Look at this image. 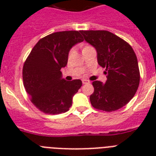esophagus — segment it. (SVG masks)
<instances>
[{
  "instance_id": "1",
  "label": "esophagus",
  "mask_w": 156,
  "mask_h": 156,
  "mask_svg": "<svg viewBox=\"0 0 156 156\" xmlns=\"http://www.w3.org/2000/svg\"><path fill=\"white\" fill-rule=\"evenodd\" d=\"M90 83V81L87 80V79H83V84H86V83Z\"/></svg>"
}]
</instances>
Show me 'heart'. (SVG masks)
<instances>
[{"mask_svg": "<svg viewBox=\"0 0 156 156\" xmlns=\"http://www.w3.org/2000/svg\"><path fill=\"white\" fill-rule=\"evenodd\" d=\"M87 47H89V46H87ZM87 47H85V48H87Z\"/></svg>", "mask_w": 156, "mask_h": 156, "instance_id": "heart-1", "label": "heart"}]
</instances>
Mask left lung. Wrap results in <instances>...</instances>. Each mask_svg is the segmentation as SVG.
Masks as SVG:
<instances>
[{
    "label": "left lung",
    "mask_w": 156,
    "mask_h": 156,
    "mask_svg": "<svg viewBox=\"0 0 156 156\" xmlns=\"http://www.w3.org/2000/svg\"><path fill=\"white\" fill-rule=\"evenodd\" d=\"M97 51L98 63L105 68L106 83L93 82L90 100L95 108L116 111L128 104L138 90L140 72L136 54L128 43L108 30H82Z\"/></svg>",
    "instance_id": "1"
}]
</instances>
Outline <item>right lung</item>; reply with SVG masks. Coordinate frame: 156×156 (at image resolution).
I'll return each instance as SVG.
<instances>
[{
    "label": "right lung",
    "mask_w": 156,
    "mask_h": 156,
    "mask_svg": "<svg viewBox=\"0 0 156 156\" xmlns=\"http://www.w3.org/2000/svg\"><path fill=\"white\" fill-rule=\"evenodd\" d=\"M82 30L59 31L40 39L30 52L23 68V85L34 105L47 114L66 112L82 81H66L61 69L68 62L73 45L83 42Z\"/></svg>",
    "instance_id": "1"
}]
</instances>
